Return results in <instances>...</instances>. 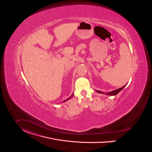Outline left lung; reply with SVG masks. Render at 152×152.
Returning <instances> with one entry per match:
<instances>
[{"label": "left lung", "mask_w": 152, "mask_h": 152, "mask_svg": "<svg viewBox=\"0 0 152 152\" xmlns=\"http://www.w3.org/2000/svg\"><path fill=\"white\" fill-rule=\"evenodd\" d=\"M125 86L126 85H124V86H123V87H121V88H119V89H116V90H115V91H110V92H108V93H104V92H102L101 91H97V92L98 93H102V94H107V95H110V96H115V95H116L119 91H121V90L125 87Z\"/></svg>", "instance_id": "1"}]
</instances>
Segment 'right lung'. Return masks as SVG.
<instances>
[{
	"label": "right lung",
	"instance_id": "add662e5",
	"mask_svg": "<svg viewBox=\"0 0 152 152\" xmlns=\"http://www.w3.org/2000/svg\"><path fill=\"white\" fill-rule=\"evenodd\" d=\"M73 95H74V93H73V94H71V96H70V97H69V98H68V99H66V100H64V102H65V101H67V100H70V99H71V98H72V96H73Z\"/></svg>",
	"mask_w": 152,
	"mask_h": 152
}]
</instances>
